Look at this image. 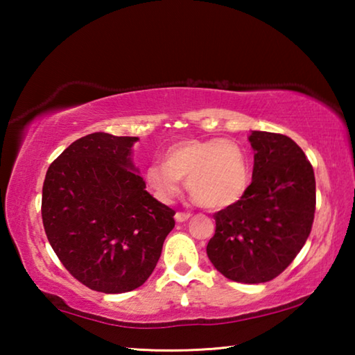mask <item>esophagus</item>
Here are the masks:
<instances>
[{
  "label": "esophagus",
  "instance_id": "esophagus-1",
  "mask_svg": "<svg viewBox=\"0 0 355 355\" xmlns=\"http://www.w3.org/2000/svg\"><path fill=\"white\" fill-rule=\"evenodd\" d=\"M191 218V213H175V220L177 222H184Z\"/></svg>",
  "mask_w": 355,
  "mask_h": 355
}]
</instances>
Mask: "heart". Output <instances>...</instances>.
I'll return each instance as SVG.
<instances>
[{
    "mask_svg": "<svg viewBox=\"0 0 355 355\" xmlns=\"http://www.w3.org/2000/svg\"><path fill=\"white\" fill-rule=\"evenodd\" d=\"M164 159L146 171L150 189L164 203L180 194L184 178L192 197L207 208L233 205L248 189L249 156L233 139L180 141L167 148Z\"/></svg>",
    "mask_w": 355,
    "mask_h": 355,
    "instance_id": "obj_1",
    "label": "heart"
}]
</instances>
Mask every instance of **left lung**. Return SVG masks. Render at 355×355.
<instances>
[{
  "label": "left lung",
  "mask_w": 355,
  "mask_h": 355,
  "mask_svg": "<svg viewBox=\"0 0 355 355\" xmlns=\"http://www.w3.org/2000/svg\"><path fill=\"white\" fill-rule=\"evenodd\" d=\"M252 183L241 199L214 213L209 261L227 279L263 284L290 266L311 232L315 172L291 137L252 131Z\"/></svg>",
  "instance_id": "left-lung-1"
}]
</instances>
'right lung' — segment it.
Wrapping results in <instances>:
<instances>
[{"mask_svg":"<svg viewBox=\"0 0 355 355\" xmlns=\"http://www.w3.org/2000/svg\"><path fill=\"white\" fill-rule=\"evenodd\" d=\"M137 137L92 133L48 167L42 220L65 269L94 291L139 288L158 263L175 211L148 194L136 173Z\"/></svg>","mask_w":355,"mask_h":355,"instance_id":"add662e5","label":"right lung"}]
</instances>
